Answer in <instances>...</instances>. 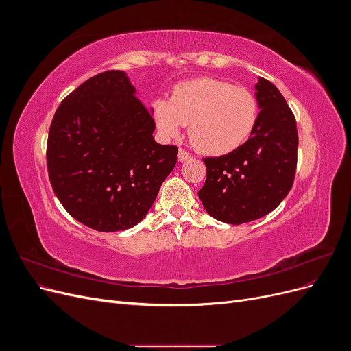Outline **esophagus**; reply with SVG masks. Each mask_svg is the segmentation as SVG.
I'll return each instance as SVG.
<instances>
[{
    "label": "esophagus",
    "mask_w": 351,
    "mask_h": 351,
    "mask_svg": "<svg viewBox=\"0 0 351 351\" xmlns=\"http://www.w3.org/2000/svg\"><path fill=\"white\" fill-rule=\"evenodd\" d=\"M178 161L180 162H184V161H189V159H192L193 158V155L190 154V152H187L186 149H183V147H180L178 149Z\"/></svg>",
    "instance_id": "34e87169"
}]
</instances>
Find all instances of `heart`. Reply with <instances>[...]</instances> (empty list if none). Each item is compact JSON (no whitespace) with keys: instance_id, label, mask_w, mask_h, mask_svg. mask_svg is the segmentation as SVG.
Instances as JSON below:
<instances>
[{"instance_id":"b5f03b06","label":"heart","mask_w":351,"mask_h":351,"mask_svg":"<svg viewBox=\"0 0 351 351\" xmlns=\"http://www.w3.org/2000/svg\"><path fill=\"white\" fill-rule=\"evenodd\" d=\"M159 132L178 137L190 124V141L206 155H227L246 143L258 124L259 105L254 95L231 82L197 77L178 83L169 101L154 102Z\"/></svg>"}]
</instances>
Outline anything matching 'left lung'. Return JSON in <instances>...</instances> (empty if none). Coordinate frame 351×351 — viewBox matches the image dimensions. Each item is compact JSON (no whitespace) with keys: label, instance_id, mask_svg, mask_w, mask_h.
<instances>
[{"label":"left lung","instance_id":"8db88e82","mask_svg":"<svg viewBox=\"0 0 351 351\" xmlns=\"http://www.w3.org/2000/svg\"><path fill=\"white\" fill-rule=\"evenodd\" d=\"M258 124L240 149L206 156V182L197 195L210 217L239 226L262 218L289 195L297 168L295 117L269 80L256 83Z\"/></svg>","mask_w":351,"mask_h":351}]
</instances>
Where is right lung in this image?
Segmentation results:
<instances>
[{"label": "right lung", "instance_id": "1", "mask_svg": "<svg viewBox=\"0 0 351 351\" xmlns=\"http://www.w3.org/2000/svg\"><path fill=\"white\" fill-rule=\"evenodd\" d=\"M134 92L124 71L99 73L62 99L49 127L52 190L92 230L139 224L177 162V146L155 142L152 112Z\"/></svg>", "mask_w": 351, "mask_h": 351}]
</instances>
